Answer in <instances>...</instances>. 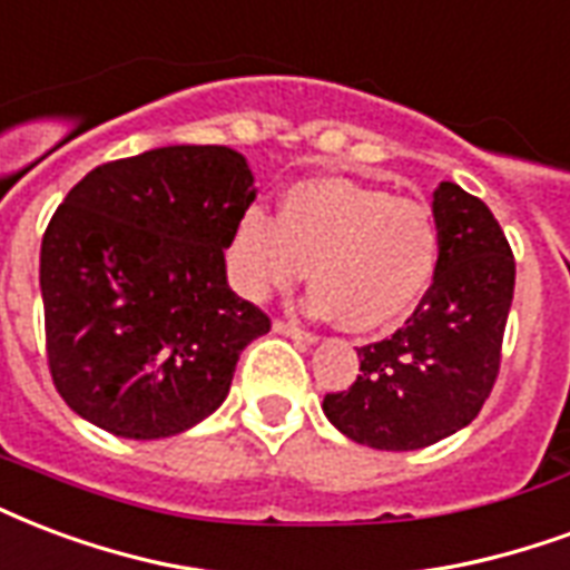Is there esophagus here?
<instances>
[{"instance_id":"1","label":"esophagus","mask_w":570,"mask_h":570,"mask_svg":"<svg viewBox=\"0 0 570 570\" xmlns=\"http://www.w3.org/2000/svg\"><path fill=\"white\" fill-rule=\"evenodd\" d=\"M273 331L282 333V336H291L294 342H301V345H315L318 342V336L309 331H303V327H297V324H288V321H276L273 324Z\"/></svg>"}]
</instances>
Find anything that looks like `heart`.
<instances>
[{"label":"heart","mask_w":570,"mask_h":570,"mask_svg":"<svg viewBox=\"0 0 570 570\" xmlns=\"http://www.w3.org/2000/svg\"><path fill=\"white\" fill-rule=\"evenodd\" d=\"M442 230L430 204L345 177L294 183L279 216L246 209L230 261L239 291L264 301L309 273L312 315H340L348 331H384L423 301L439 264Z\"/></svg>","instance_id":"b5f03b06"}]
</instances>
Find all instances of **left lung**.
Masks as SVG:
<instances>
[{
    "mask_svg": "<svg viewBox=\"0 0 570 570\" xmlns=\"http://www.w3.org/2000/svg\"><path fill=\"white\" fill-rule=\"evenodd\" d=\"M432 213L442 246L430 291L391 340L357 348V382L321 405L342 435L379 451H417L469 426L502 363L517 273L504 230L456 183L432 191Z\"/></svg>",
    "mask_w": 570,
    "mask_h": 570,
    "instance_id": "left-lung-1",
    "label": "left lung"
}]
</instances>
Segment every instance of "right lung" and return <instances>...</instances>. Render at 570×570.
Masks as SVG:
<instances>
[{
    "mask_svg": "<svg viewBox=\"0 0 570 570\" xmlns=\"http://www.w3.org/2000/svg\"><path fill=\"white\" fill-rule=\"evenodd\" d=\"M255 200L228 147H158L89 170L41 239L47 366L83 421L168 439L219 409L239 351L269 331L225 249Z\"/></svg>",
    "mask_w": 570,
    "mask_h": 570,
    "instance_id": "obj_1",
    "label": "right lung"
}]
</instances>
